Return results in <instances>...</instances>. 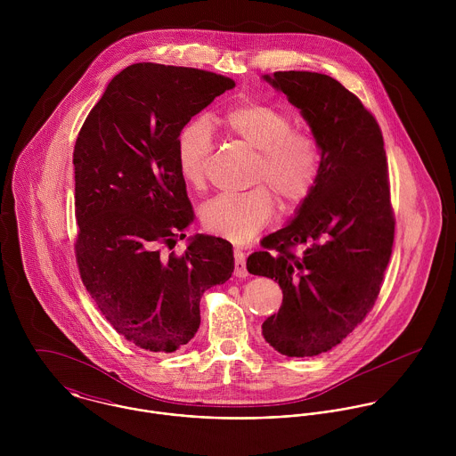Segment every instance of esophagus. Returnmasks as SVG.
Masks as SVG:
<instances>
[{"label": "esophagus", "mask_w": 456, "mask_h": 456, "mask_svg": "<svg viewBox=\"0 0 456 456\" xmlns=\"http://www.w3.org/2000/svg\"><path fill=\"white\" fill-rule=\"evenodd\" d=\"M233 256H235V275L237 277H248V268H246V255L244 251L240 249H235L233 251Z\"/></svg>", "instance_id": "obj_1"}]
</instances>
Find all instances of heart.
<instances>
[{"label":"heart","mask_w":456,"mask_h":456,"mask_svg":"<svg viewBox=\"0 0 456 456\" xmlns=\"http://www.w3.org/2000/svg\"><path fill=\"white\" fill-rule=\"evenodd\" d=\"M219 121L233 143L255 152L251 184L256 188L208 200L201 223L210 235L244 244L272 219L273 195L286 210L311 196L322 174L323 151L313 133L297 130L291 114L270 102L239 103ZM212 151L214 140L205 121H191L179 131L175 161L184 184L193 190L205 186Z\"/></svg>","instance_id":"1"}]
</instances>
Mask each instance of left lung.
<instances>
[{
	"label": "left lung",
	"instance_id": "1",
	"mask_svg": "<svg viewBox=\"0 0 456 456\" xmlns=\"http://www.w3.org/2000/svg\"><path fill=\"white\" fill-rule=\"evenodd\" d=\"M263 78L300 109L323 167L295 219L261 240L248 270L282 289L263 338L281 354L316 356L365 320L381 289L395 239L385 142L376 118L338 80L316 71Z\"/></svg>",
	"mask_w": 456,
	"mask_h": 456
}]
</instances>
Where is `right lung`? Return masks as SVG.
<instances>
[{
  "label": "right lung",
  "instance_id": "right-lung-1",
  "mask_svg": "<svg viewBox=\"0 0 456 456\" xmlns=\"http://www.w3.org/2000/svg\"><path fill=\"white\" fill-rule=\"evenodd\" d=\"M228 77L184 66L136 63L107 86L73 149L75 258L86 289L119 335L152 353H174L200 326V298L233 272L228 240L195 235L177 172L175 138Z\"/></svg>",
  "mask_w": 456,
  "mask_h": 456
}]
</instances>
